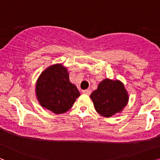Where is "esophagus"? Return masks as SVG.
Returning a JSON list of instances; mask_svg holds the SVG:
<instances>
[{
    "instance_id": "esophagus-1",
    "label": "esophagus",
    "mask_w": 160,
    "mask_h": 160,
    "mask_svg": "<svg viewBox=\"0 0 160 160\" xmlns=\"http://www.w3.org/2000/svg\"><path fill=\"white\" fill-rule=\"evenodd\" d=\"M82 93H84V94H86V95H90L91 91L89 90V89H86V90H83L82 91Z\"/></svg>"
}]
</instances>
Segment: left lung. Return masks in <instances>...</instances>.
I'll return each mask as SVG.
<instances>
[{"label":"left lung","mask_w":160,"mask_h":160,"mask_svg":"<svg viewBox=\"0 0 160 160\" xmlns=\"http://www.w3.org/2000/svg\"><path fill=\"white\" fill-rule=\"evenodd\" d=\"M95 110L106 118L121 112L129 100L127 91L119 80L105 79L90 96Z\"/></svg>","instance_id":"left-lung-1"}]
</instances>
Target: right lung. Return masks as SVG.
I'll list each match as a JSON object with an SVG mask.
<instances>
[{
  "label": "right lung",
  "instance_id": "add662e5",
  "mask_svg": "<svg viewBox=\"0 0 160 160\" xmlns=\"http://www.w3.org/2000/svg\"><path fill=\"white\" fill-rule=\"evenodd\" d=\"M36 94L42 107L55 114H61L72 107L80 93L69 81L67 68L55 64L46 69L39 77Z\"/></svg>",
  "mask_w": 160,
  "mask_h": 160
}]
</instances>
